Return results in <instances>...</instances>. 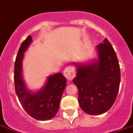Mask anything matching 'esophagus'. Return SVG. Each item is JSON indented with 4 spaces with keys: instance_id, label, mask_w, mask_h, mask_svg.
<instances>
[{
    "instance_id": "1",
    "label": "esophagus",
    "mask_w": 133,
    "mask_h": 133,
    "mask_svg": "<svg viewBox=\"0 0 133 133\" xmlns=\"http://www.w3.org/2000/svg\"><path fill=\"white\" fill-rule=\"evenodd\" d=\"M63 74H64L65 77L71 81V80L75 77V68L72 66L66 67L65 68L64 71H63Z\"/></svg>"
}]
</instances>
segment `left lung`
<instances>
[{
	"mask_svg": "<svg viewBox=\"0 0 133 133\" xmlns=\"http://www.w3.org/2000/svg\"><path fill=\"white\" fill-rule=\"evenodd\" d=\"M98 59L77 65L73 83L78 89V102L84 111L99 115L107 111L116 100L121 81L120 67L114 48L105 38L97 46Z\"/></svg>",
	"mask_w": 133,
	"mask_h": 133,
	"instance_id": "1",
	"label": "left lung"
}]
</instances>
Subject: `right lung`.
<instances>
[{
    "label": "right lung",
    "mask_w": 133,
    "mask_h": 133,
    "mask_svg": "<svg viewBox=\"0 0 133 133\" xmlns=\"http://www.w3.org/2000/svg\"><path fill=\"white\" fill-rule=\"evenodd\" d=\"M32 42L28 35L22 42L15 63V91L24 110L30 116L39 121L51 119L57 114L63 92L66 87V79L61 73H56L47 78L46 84L35 93L26 89L22 78V60L24 54Z\"/></svg>",
    "instance_id": "1"
}]
</instances>
